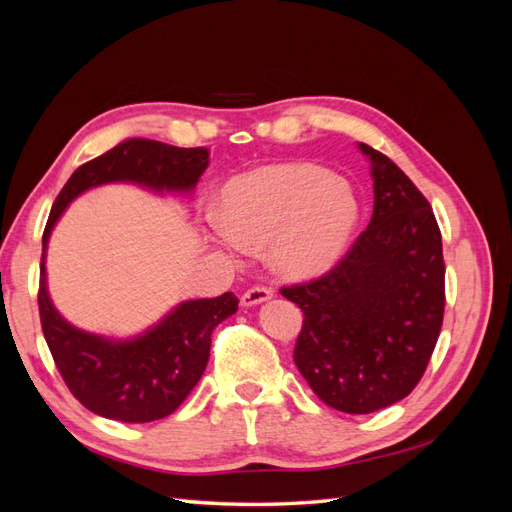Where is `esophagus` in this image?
<instances>
[{
  "mask_svg": "<svg viewBox=\"0 0 512 512\" xmlns=\"http://www.w3.org/2000/svg\"><path fill=\"white\" fill-rule=\"evenodd\" d=\"M273 297V290L271 288H265V286H254L250 290H245L241 294V305L243 307H252V305H258V303H265Z\"/></svg>",
  "mask_w": 512,
  "mask_h": 512,
  "instance_id": "esophagus-1",
  "label": "esophagus"
}]
</instances>
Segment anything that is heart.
<instances>
[{
  "instance_id": "1",
  "label": "heart",
  "mask_w": 512,
  "mask_h": 512,
  "mask_svg": "<svg viewBox=\"0 0 512 512\" xmlns=\"http://www.w3.org/2000/svg\"><path fill=\"white\" fill-rule=\"evenodd\" d=\"M359 218L348 179L309 162H282L230 179L211 226L226 250L269 243L277 271L312 277L344 256Z\"/></svg>"
}]
</instances>
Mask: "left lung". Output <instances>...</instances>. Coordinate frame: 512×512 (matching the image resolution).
Returning <instances> with one entry per match:
<instances>
[{
    "instance_id": "1",
    "label": "left lung",
    "mask_w": 512,
    "mask_h": 512,
    "mask_svg": "<svg viewBox=\"0 0 512 512\" xmlns=\"http://www.w3.org/2000/svg\"><path fill=\"white\" fill-rule=\"evenodd\" d=\"M371 162L374 213L348 254L318 280L282 288L303 312L294 363L324 404L382 410L412 393L444 318L442 235L427 198L395 162Z\"/></svg>"
}]
</instances>
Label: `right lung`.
<instances>
[{
    "label": "right lung",
    "mask_w": 512,
    "mask_h": 512,
    "mask_svg": "<svg viewBox=\"0 0 512 512\" xmlns=\"http://www.w3.org/2000/svg\"><path fill=\"white\" fill-rule=\"evenodd\" d=\"M209 166V149L173 147L128 138L72 173L55 198L42 235L38 307L42 333L70 393L94 414L123 423H151L173 414L203 376L211 333L239 309L224 292L215 299L183 301L156 327L134 339H106L72 327L46 290V245L61 213L76 196L104 183H136L151 192H192Z\"/></svg>",
    "instance_id": "obj_1"
}]
</instances>
